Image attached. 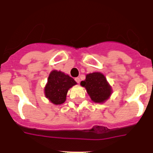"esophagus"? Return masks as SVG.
Returning <instances> with one entry per match:
<instances>
[{
    "instance_id": "esophagus-1",
    "label": "esophagus",
    "mask_w": 153,
    "mask_h": 153,
    "mask_svg": "<svg viewBox=\"0 0 153 153\" xmlns=\"http://www.w3.org/2000/svg\"><path fill=\"white\" fill-rule=\"evenodd\" d=\"M75 81L78 83V84H79V83H80V78H75Z\"/></svg>"
}]
</instances>
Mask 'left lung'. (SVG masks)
I'll return each instance as SVG.
<instances>
[{"instance_id":"8db88e82","label":"left lung","mask_w":153,"mask_h":153,"mask_svg":"<svg viewBox=\"0 0 153 153\" xmlns=\"http://www.w3.org/2000/svg\"><path fill=\"white\" fill-rule=\"evenodd\" d=\"M81 85L85 87L90 99L96 103H103L112 93L111 87L101 72L87 74L86 79L81 82Z\"/></svg>"}]
</instances>
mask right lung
<instances>
[{
	"instance_id": "right-lung-1",
	"label": "right lung",
	"mask_w": 153,
	"mask_h": 153,
	"mask_svg": "<svg viewBox=\"0 0 153 153\" xmlns=\"http://www.w3.org/2000/svg\"><path fill=\"white\" fill-rule=\"evenodd\" d=\"M76 84V81L68 75L53 70L49 74L45 87V96L54 105H61L66 101L69 89Z\"/></svg>"
}]
</instances>
